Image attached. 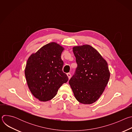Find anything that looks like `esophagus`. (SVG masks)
<instances>
[{
    "mask_svg": "<svg viewBox=\"0 0 132 132\" xmlns=\"http://www.w3.org/2000/svg\"><path fill=\"white\" fill-rule=\"evenodd\" d=\"M67 76H68V78L69 79L70 78V77H71V74H70V73H67Z\"/></svg>",
    "mask_w": 132,
    "mask_h": 132,
    "instance_id": "1",
    "label": "esophagus"
}]
</instances>
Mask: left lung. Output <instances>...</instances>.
Wrapping results in <instances>:
<instances>
[{"mask_svg":"<svg viewBox=\"0 0 132 132\" xmlns=\"http://www.w3.org/2000/svg\"><path fill=\"white\" fill-rule=\"evenodd\" d=\"M77 67L69 84L77 100L82 104L95 102L101 96L110 76L106 61L91 46L72 48Z\"/></svg>","mask_w":132,"mask_h":132,"instance_id":"8db88e82","label":"left lung"}]
</instances>
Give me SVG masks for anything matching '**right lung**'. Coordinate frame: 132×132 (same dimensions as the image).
<instances>
[{"instance_id":"right-lung-1","label":"right lung","mask_w":132,"mask_h":132,"mask_svg":"<svg viewBox=\"0 0 132 132\" xmlns=\"http://www.w3.org/2000/svg\"><path fill=\"white\" fill-rule=\"evenodd\" d=\"M64 48L55 42L42 46L29 57L25 76L32 95L41 101L52 99L68 78L63 72L61 55Z\"/></svg>"}]
</instances>
